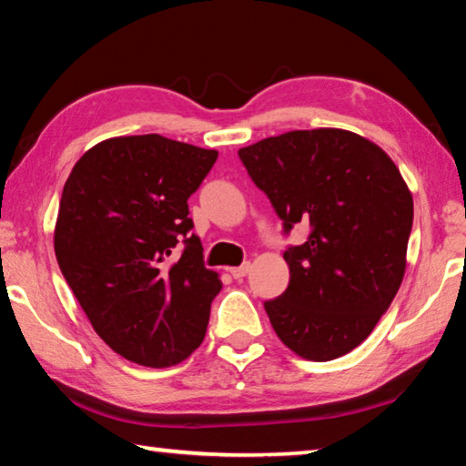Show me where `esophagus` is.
Wrapping results in <instances>:
<instances>
[{"label": "esophagus", "instance_id": "esophagus-1", "mask_svg": "<svg viewBox=\"0 0 466 466\" xmlns=\"http://www.w3.org/2000/svg\"><path fill=\"white\" fill-rule=\"evenodd\" d=\"M248 271H250V263H244V265H240V267H232V269H230L234 279H242L244 275H247Z\"/></svg>", "mask_w": 466, "mask_h": 466}]
</instances>
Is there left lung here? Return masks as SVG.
Instances as JSON below:
<instances>
[{
    "instance_id": "8db88e82",
    "label": "left lung",
    "mask_w": 466,
    "mask_h": 466,
    "mask_svg": "<svg viewBox=\"0 0 466 466\" xmlns=\"http://www.w3.org/2000/svg\"><path fill=\"white\" fill-rule=\"evenodd\" d=\"M283 228H310L283 252L288 289L265 302L281 343L310 361L341 358L372 333L407 269L413 195L397 164L353 131H288L240 147Z\"/></svg>"
}]
</instances>
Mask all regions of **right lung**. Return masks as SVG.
Returning <instances> with one entry per match:
<instances>
[{"instance_id": "add662e5", "label": "right lung", "mask_w": 466, "mask_h": 466, "mask_svg": "<svg viewBox=\"0 0 466 466\" xmlns=\"http://www.w3.org/2000/svg\"><path fill=\"white\" fill-rule=\"evenodd\" d=\"M216 160V149L157 133L110 137L76 162L63 187L53 234L59 269L102 341L139 366L178 364L208 330L222 281L188 234L187 199Z\"/></svg>"}]
</instances>
